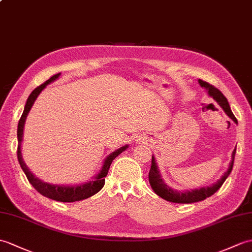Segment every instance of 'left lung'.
<instances>
[{"label": "left lung", "mask_w": 252, "mask_h": 252, "mask_svg": "<svg viewBox=\"0 0 252 252\" xmlns=\"http://www.w3.org/2000/svg\"><path fill=\"white\" fill-rule=\"evenodd\" d=\"M198 84H200V86L204 88V89H206L208 95L212 96L215 101L219 104V106L223 109V112L229 116V118H231L237 125V119L235 118V116L233 115L229 102H227L226 97L222 94L221 91H219L217 88H215L214 86L209 85L208 83H206V81H203L201 79H198ZM235 154H236V147L232 153V160L230 162L229 168L226 169V172H224V174L222 175L221 178L216 181L215 184L207 187H201V188L198 189H191V190H185V191H178L165 184V181L162 179L161 173L156 163L155 157L153 156V159H151V167L148 175L149 184L157 195H159L160 197L164 198L165 201H168V202L180 203V204H191V203L204 201L205 198L212 196L215 192H217L220 189V187L223 185L225 179L229 177V175L231 174L233 165H234V158H235Z\"/></svg>", "instance_id": "obj_1"}]
</instances>
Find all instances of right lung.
Returning <instances> with one entry per match:
<instances>
[{"instance_id": "obj_1", "label": "right lung", "mask_w": 252, "mask_h": 252, "mask_svg": "<svg viewBox=\"0 0 252 252\" xmlns=\"http://www.w3.org/2000/svg\"><path fill=\"white\" fill-rule=\"evenodd\" d=\"M60 75H61V73L52 76V77H50L48 80L46 81V83L37 87L36 89H34L30 94V96L28 97L25 109H23L22 116L19 120L18 130H17V137H18V150H17V156H18V161L20 163V166L22 168V171L25 172L28 180L30 181V184L34 187L35 189H36L37 192L40 193V194L46 196V197H48V198H51V200L58 201V202H76V201L85 200V198L94 195L95 193H97L103 188L104 184H105V177L107 176L110 164H112V162L114 161L116 157H118L122 153V151L126 150L128 145L122 146V147L113 151L112 154L105 158L103 165H102L101 169H99V172L91 180L87 181V183L73 185V186L72 185H52L49 183H45V181L40 180L38 177L34 176V174L31 173L30 168L27 166L25 161H23L22 154H21L23 128H25L26 119H27L29 113H30L35 99L37 98L39 93L45 89L47 85H49L52 83V81L57 80L60 77Z\"/></svg>"}]
</instances>
